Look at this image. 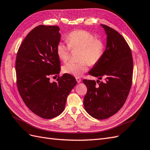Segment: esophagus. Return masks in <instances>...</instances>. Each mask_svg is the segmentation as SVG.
<instances>
[{
  "mask_svg": "<svg viewBox=\"0 0 150 150\" xmlns=\"http://www.w3.org/2000/svg\"><path fill=\"white\" fill-rule=\"evenodd\" d=\"M76 82H77V83H80V82H81V81H82L81 79L79 78V77H76Z\"/></svg>",
  "mask_w": 150,
  "mask_h": 150,
  "instance_id": "esophagus-1",
  "label": "esophagus"
}]
</instances>
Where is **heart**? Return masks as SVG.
Here are the masks:
<instances>
[{
  "mask_svg": "<svg viewBox=\"0 0 150 150\" xmlns=\"http://www.w3.org/2000/svg\"><path fill=\"white\" fill-rule=\"evenodd\" d=\"M67 43L59 42L56 46V54L59 59L67 61L72 50L80 49L79 63L68 62L63 65L62 71L64 74L79 77L91 66L96 64L103 55L105 44L103 42L86 30H75L67 37Z\"/></svg>",
  "mask_w": 150,
  "mask_h": 150,
  "instance_id": "b5f03b06",
  "label": "heart"
}]
</instances>
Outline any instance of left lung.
<instances>
[{"mask_svg": "<svg viewBox=\"0 0 150 150\" xmlns=\"http://www.w3.org/2000/svg\"><path fill=\"white\" fill-rule=\"evenodd\" d=\"M106 47L100 61L94 65L89 74L100 79L83 80L87 92L83 98L86 112L93 117L103 120L113 116L124 105L132 86L133 59L128 44L116 30L105 25Z\"/></svg>", "mask_w": 150, "mask_h": 150, "instance_id": "8db88e82", "label": "left lung"}]
</instances>
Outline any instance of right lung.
Segmentation results:
<instances>
[{
	"mask_svg": "<svg viewBox=\"0 0 150 150\" xmlns=\"http://www.w3.org/2000/svg\"><path fill=\"white\" fill-rule=\"evenodd\" d=\"M61 34L57 26L39 25L30 31L19 47L16 60L18 91L26 106L45 119L63 112L68 94L76 84L65 74L51 82L49 76L61 70L56 46Z\"/></svg>",
	"mask_w": 150,
	"mask_h": 150,
	"instance_id": "add662e5",
	"label": "right lung"
}]
</instances>
